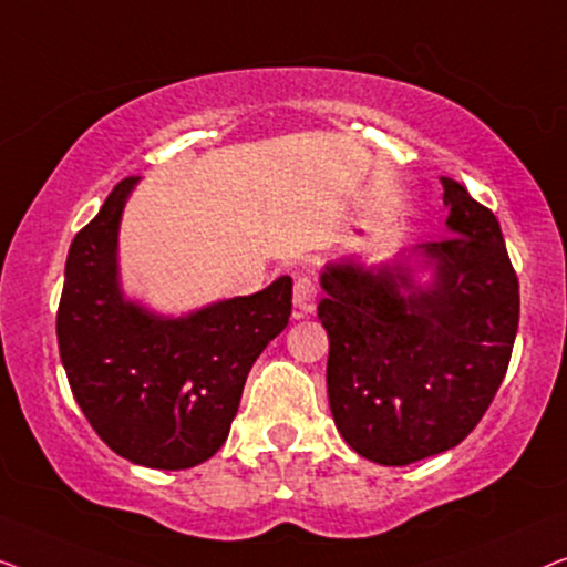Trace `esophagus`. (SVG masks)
Here are the masks:
<instances>
[{"instance_id": "obj_1", "label": "esophagus", "mask_w": 567, "mask_h": 567, "mask_svg": "<svg viewBox=\"0 0 567 567\" xmlns=\"http://www.w3.org/2000/svg\"><path fill=\"white\" fill-rule=\"evenodd\" d=\"M316 292L318 290H316L313 277L300 275L298 280H295L292 302H295V313H298V318L313 313V310H316Z\"/></svg>"}]
</instances>
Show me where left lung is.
I'll use <instances>...</instances> for the list:
<instances>
[{
    "label": "left lung",
    "instance_id": "1",
    "mask_svg": "<svg viewBox=\"0 0 567 567\" xmlns=\"http://www.w3.org/2000/svg\"><path fill=\"white\" fill-rule=\"evenodd\" d=\"M442 241L364 267L326 265L318 302L329 333L326 385L357 454L401 467L457 446L488 411L519 329V280L501 226L460 182L442 177ZM433 269L419 286L408 261Z\"/></svg>",
    "mask_w": 567,
    "mask_h": 567
}]
</instances>
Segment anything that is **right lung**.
Listing matches in <instances>:
<instances>
[{
	"label": "right lung",
	"mask_w": 567,
	"mask_h": 567,
	"mask_svg": "<svg viewBox=\"0 0 567 567\" xmlns=\"http://www.w3.org/2000/svg\"><path fill=\"white\" fill-rule=\"evenodd\" d=\"M135 182L115 185L71 241L55 333L71 393L100 440L135 465L185 470L228 440L251 364L290 318L292 280L182 318L125 300L117 230Z\"/></svg>",
	"instance_id": "obj_1"
}]
</instances>
